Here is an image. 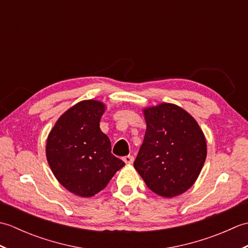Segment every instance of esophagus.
I'll return each mask as SVG.
<instances>
[{"instance_id": "34e87169", "label": "esophagus", "mask_w": 248, "mask_h": 248, "mask_svg": "<svg viewBox=\"0 0 248 248\" xmlns=\"http://www.w3.org/2000/svg\"><path fill=\"white\" fill-rule=\"evenodd\" d=\"M123 160L125 164H132L134 161V156L133 155H125Z\"/></svg>"}]
</instances>
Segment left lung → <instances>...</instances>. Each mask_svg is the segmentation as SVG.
Listing matches in <instances>:
<instances>
[{"instance_id":"obj_1","label":"left lung","mask_w":248,"mask_h":248,"mask_svg":"<svg viewBox=\"0 0 248 248\" xmlns=\"http://www.w3.org/2000/svg\"><path fill=\"white\" fill-rule=\"evenodd\" d=\"M147 129L134 161L146 186L160 196L181 195L197 180L207 141L197 121L172 103L143 108Z\"/></svg>"}]
</instances>
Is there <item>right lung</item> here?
Wrapping results in <instances>:
<instances>
[{"instance_id":"1","label":"right lung","mask_w":248,"mask_h":248,"mask_svg":"<svg viewBox=\"0 0 248 248\" xmlns=\"http://www.w3.org/2000/svg\"><path fill=\"white\" fill-rule=\"evenodd\" d=\"M105 104L83 100L57 119L48 135L46 155L62 186L80 197H92L108 186L124 163L110 152V141L100 129Z\"/></svg>"}]
</instances>
